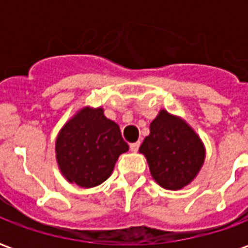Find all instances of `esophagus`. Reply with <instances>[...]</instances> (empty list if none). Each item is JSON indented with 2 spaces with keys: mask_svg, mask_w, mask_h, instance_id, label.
<instances>
[{
  "mask_svg": "<svg viewBox=\"0 0 248 248\" xmlns=\"http://www.w3.org/2000/svg\"><path fill=\"white\" fill-rule=\"evenodd\" d=\"M140 142H134V143H130V150L131 151H138V149H140Z\"/></svg>",
  "mask_w": 248,
  "mask_h": 248,
  "instance_id": "obj_1",
  "label": "esophagus"
}]
</instances>
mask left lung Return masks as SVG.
<instances>
[{"mask_svg": "<svg viewBox=\"0 0 248 248\" xmlns=\"http://www.w3.org/2000/svg\"><path fill=\"white\" fill-rule=\"evenodd\" d=\"M140 151L145 154L156 183L167 190H179L191 182L204 161V147L194 130L166 110L150 124Z\"/></svg>", "mask_w": 248, "mask_h": 248, "instance_id": "left-lung-1", "label": "left lung"}]
</instances>
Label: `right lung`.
I'll return each instance as SVG.
<instances>
[{"label":"right lung","instance_id":"right-lung-1","mask_svg":"<svg viewBox=\"0 0 248 248\" xmlns=\"http://www.w3.org/2000/svg\"><path fill=\"white\" fill-rule=\"evenodd\" d=\"M129 145L102 108H83L63 126L56 142L57 161L69 182L94 187L105 182Z\"/></svg>","mask_w":248,"mask_h":248}]
</instances>
